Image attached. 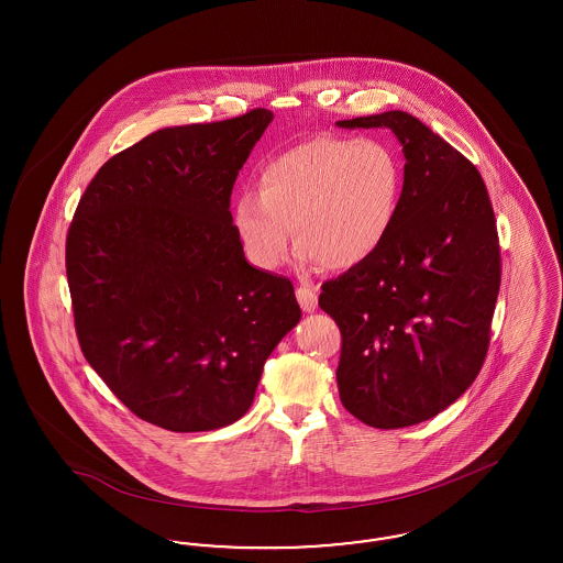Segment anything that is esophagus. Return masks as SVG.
Here are the masks:
<instances>
[{
  "label": "esophagus",
  "instance_id": "1",
  "mask_svg": "<svg viewBox=\"0 0 563 563\" xmlns=\"http://www.w3.org/2000/svg\"><path fill=\"white\" fill-rule=\"evenodd\" d=\"M295 295H297V301H299V306H301V310H303V312H312V310L317 308V303H319L317 289H314V287H310L308 283L297 285Z\"/></svg>",
  "mask_w": 563,
  "mask_h": 563
}]
</instances>
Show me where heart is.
Returning <instances> with one entry per match:
<instances>
[{
	"mask_svg": "<svg viewBox=\"0 0 563 563\" xmlns=\"http://www.w3.org/2000/svg\"><path fill=\"white\" fill-rule=\"evenodd\" d=\"M401 191V161L386 141L317 134L262 166L257 194L234 202V228L260 268L285 260L291 228L301 262L356 268L388 239Z\"/></svg>",
	"mask_w": 563,
	"mask_h": 563,
	"instance_id": "1",
	"label": "heart"
}]
</instances>
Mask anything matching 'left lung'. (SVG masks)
Instances as JSON below:
<instances>
[{
  "label": "left lung",
  "instance_id": "obj_1",
  "mask_svg": "<svg viewBox=\"0 0 563 563\" xmlns=\"http://www.w3.org/2000/svg\"><path fill=\"white\" fill-rule=\"evenodd\" d=\"M338 126H386L407 161L388 239L319 297L342 333V405L369 427L402 429L482 372L503 272L496 217L477 166L418 118L386 111Z\"/></svg>",
  "mask_w": 563,
  "mask_h": 563
}]
</instances>
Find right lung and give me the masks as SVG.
I'll use <instances>...</instances> for the list:
<instances>
[{"mask_svg":"<svg viewBox=\"0 0 563 563\" xmlns=\"http://www.w3.org/2000/svg\"><path fill=\"white\" fill-rule=\"evenodd\" d=\"M272 111L162 129L111 156L81 194L65 268L81 352L136 418L228 427L301 310L289 278L246 264L230 213Z\"/></svg>","mask_w":563,"mask_h":563,"instance_id":"right-lung-1","label":"right lung"}]
</instances>
